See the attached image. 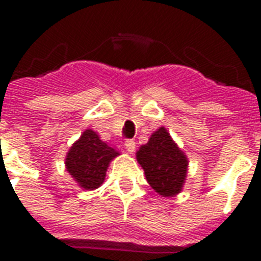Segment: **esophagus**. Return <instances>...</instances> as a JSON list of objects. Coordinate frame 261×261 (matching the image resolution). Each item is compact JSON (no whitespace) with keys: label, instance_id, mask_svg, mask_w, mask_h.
I'll list each match as a JSON object with an SVG mask.
<instances>
[{"label":"esophagus","instance_id":"obj_1","mask_svg":"<svg viewBox=\"0 0 261 261\" xmlns=\"http://www.w3.org/2000/svg\"><path fill=\"white\" fill-rule=\"evenodd\" d=\"M124 146H126V149H127V151H128V153H134V150H135V142L134 141H131V139H128V141H126V142H124Z\"/></svg>","mask_w":261,"mask_h":261}]
</instances>
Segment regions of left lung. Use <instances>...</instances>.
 <instances>
[{"label":"left lung","instance_id":"8db88e82","mask_svg":"<svg viewBox=\"0 0 261 261\" xmlns=\"http://www.w3.org/2000/svg\"><path fill=\"white\" fill-rule=\"evenodd\" d=\"M135 155L149 186L157 194L173 198L181 192L190 161L165 127L157 128Z\"/></svg>","mask_w":261,"mask_h":261}]
</instances>
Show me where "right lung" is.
Listing matches in <instances>:
<instances>
[{
    "label": "right lung",
    "mask_w": 261,
    "mask_h": 261,
    "mask_svg": "<svg viewBox=\"0 0 261 261\" xmlns=\"http://www.w3.org/2000/svg\"><path fill=\"white\" fill-rule=\"evenodd\" d=\"M118 155L120 153L101 141L96 131L87 128L66 153L65 167L77 186L92 191L104 182L111 161Z\"/></svg>",
    "instance_id": "add662e5"
}]
</instances>
